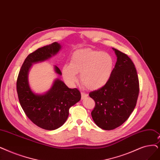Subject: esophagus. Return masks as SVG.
Here are the masks:
<instances>
[{"label":"esophagus","mask_w":160,"mask_h":160,"mask_svg":"<svg viewBox=\"0 0 160 160\" xmlns=\"http://www.w3.org/2000/svg\"><path fill=\"white\" fill-rule=\"evenodd\" d=\"M88 95L86 93H85V92H81V96H82V99H85L86 97H88Z\"/></svg>","instance_id":"1"}]
</instances>
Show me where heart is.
<instances>
[{
    "label": "heart",
    "mask_w": 160,
    "mask_h": 160,
    "mask_svg": "<svg viewBox=\"0 0 160 160\" xmlns=\"http://www.w3.org/2000/svg\"><path fill=\"white\" fill-rule=\"evenodd\" d=\"M114 60L111 55L91 48L76 50L71 55L70 65L62 69L63 77L68 84L77 80V73L82 84L89 89H97L105 86L112 76Z\"/></svg>",
    "instance_id": "obj_1"
}]
</instances>
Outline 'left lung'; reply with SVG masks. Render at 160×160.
<instances>
[{
  "label": "left lung",
  "instance_id": "left-lung-1",
  "mask_svg": "<svg viewBox=\"0 0 160 160\" xmlns=\"http://www.w3.org/2000/svg\"><path fill=\"white\" fill-rule=\"evenodd\" d=\"M117 61L109 81L103 87L90 92L95 101L92 116L96 125L105 130L120 126L128 118L137 104L139 82L133 61L113 48Z\"/></svg>",
  "mask_w": 160,
  "mask_h": 160
}]
</instances>
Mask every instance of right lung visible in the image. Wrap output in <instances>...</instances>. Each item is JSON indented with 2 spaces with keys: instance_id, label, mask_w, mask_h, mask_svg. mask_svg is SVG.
I'll return each mask as SVG.
<instances>
[{
  "instance_id": "1",
  "label": "right lung",
  "mask_w": 160,
  "mask_h": 160,
  "mask_svg": "<svg viewBox=\"0 0 160 160\" xmlns=\"http://www.w3.org/2000/svg\"><path fill=\"white\" fill-rule=\"evenodd\" d=\"M60 48V44L55 42L31 53L21 67L16 82L19 101L26 116L38 127L46 130L56 129L63 125L68 116L69 108L81 99L77 88H68L59 79L44 95L34 94L29 88L27 76L31 65L50 58ZM55 70L61 74L58 67L55 66Z\"/></svg>"
}]
</instances>
